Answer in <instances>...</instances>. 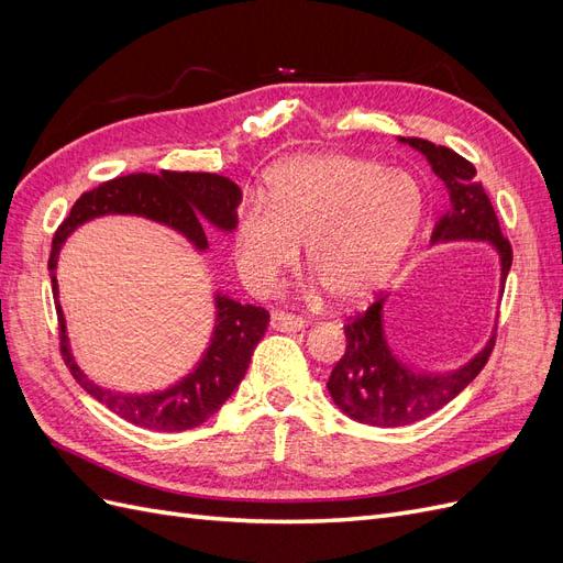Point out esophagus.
<instances>
[{"label": "esophagus", "instance_id": "esophagus-1", "mask_svg": "<svg viewBox=\"0 0 563 563\" xmlns=\"http://www.w3.org/2000/svg\"><path fill=\"white\" fill-rule=\"evenodd\" d=\"M305 327H308V321H305V319L298 317V314L284 312V310H275V312H272V329L284 331V333H298V331H302Z\"/></svg>", "mask_w": 563, "mask_h": 563}]
</instances>
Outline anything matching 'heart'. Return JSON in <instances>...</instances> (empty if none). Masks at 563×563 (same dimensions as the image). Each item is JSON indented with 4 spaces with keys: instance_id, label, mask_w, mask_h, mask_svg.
Returning <instances> with one entry per match:
<instances>
[{
    "instance_id": "1",
    "label": "heart",
    "mask_w": 563,
    "mask_h": 563,
    "mask_svg": "<svg viewBox=\"0 0 563 563\" xmlns=\"http://www.w3.org/2000/svg\"><path fill=\"white\" fill-rule=\"evenodd\" d=\"M428 213L422 183L378 159L321 152L265 176L263 197L236 216L234 253L253 286H267L298 258L340 305L368 298L413 249Z\"/></svg>"
}]
</instances>
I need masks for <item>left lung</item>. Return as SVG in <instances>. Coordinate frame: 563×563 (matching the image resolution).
I'll return each mask as SVG.
<instances>
[{"label":"left lung","instance_id":"8db88e82","mask_svg":"<svg viewBox=\"0 0 563 563\" xmlns=\"http://www.w3.org/2000/svg\"><path fill=\"white\" fill-rule=\"evenodd\" d=\"M432 164V172L444 180L449 190V211L437 220L432 244L474 240L488 242L500 255V286L512 267V246L500 232L498 216L476 180V168L444 145L424 139H401ZM383 302L378 298L364 312H356L345 323L347 347L333 366L327 383L340 411L352 420L373 428H401L444 408L463 391L486 366L496 345L493 335L472 362L449 373L411 371L391 354L385 338Z\"/></svg>","mask_w":563,"mask_h":563}]
</instances>
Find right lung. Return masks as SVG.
Listing matches in <instances>:
<instances>
[{
    "mask_svg": "<svg viewBox=\"0 0 563 563\" xmlns=\"http://www.w3.org/2000/svg\"><path fill=\"white\" fill-rule=\"evenodd\" d=\"M242 201V190L230 178L218 174H192V172H162L155 174H131L108 180L84 192L56 230L54 244L48 255L51 286H54L56 312L60 323V354L73 378L89 391V395L110 408L112 413L124 418L139 428L157 432H183L192 430L203 420H209L228 397L242 383L249 368L251 354L267 331L269 314L265 308L242 305L228 296H216V331L207 354L199 366L164 391L152 395H122L108 387H100L84 376L75 356L67 345L65 317L58 305L56 265L58 253L81 223L108 213H133L185 234L199 251L209 249L203 220L213 228L232 232L236 228V207Z\"/></svg>",
    "mask_w": 563,
    "mask_h": 563,
    "instance_id": "obj_1",
    "label": "right lung"
}]
</instances>
